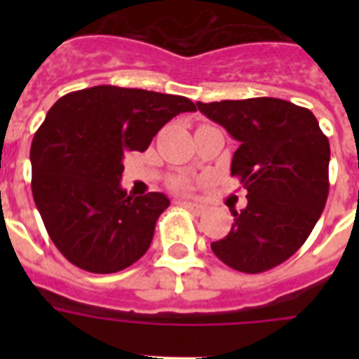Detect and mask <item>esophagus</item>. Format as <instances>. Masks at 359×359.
Returning <instances> with one entry per match:
<instances>
[{
    "mask_svg": "<svg viewBox=\"0 0 359 359\" xmlns=\"http://www.w3.org/2000/svg\"><path fill=\"white\" fill-rule=\"evenodd\" d=\"M182 207L187 208V210L194 212V214H201L203 210H205V207L203 205H199V203H192V201H182Z\"/></svg>",
    "mask_w": 359,
    "mask_h": 359,
    "instance_id": "esophagus-1",
    "label": "esophagus"
}]
</instances>
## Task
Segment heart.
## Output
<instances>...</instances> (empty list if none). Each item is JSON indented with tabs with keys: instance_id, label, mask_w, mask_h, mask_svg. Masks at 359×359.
Returning <instances> with one entry per match:
<instances>
[{
	"instance_id": "b5f03b06",
	"label": "heart",
	"mask_w": 359,
	"mask_h": 359,
	"mask_svg": "<svg viewBox=\"0 0 359 359\" xmlns=\"http://www.w3.org/2000/svg\"><path fill=\"white\" fill-rule=\"evenodd\" d=\"M192 182L190 180H187V177H180V180H176L174 182V190H177V192H189V190H192Z\"/></svg>"
}]
</instances>
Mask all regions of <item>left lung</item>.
<instances>
[{
  "label": "left lung",
  "mask_w": 359,
  "mask_h": 359,
  "mask_svg": "<svg viewBox=\"0 0 359 359\" xmlns=\"http://www.w3.org/2000/svg\"><path fill=\"white\" fill-rule=\"evenodd\" d=\"M223 126L239 147L231 176L248 190V205L233 210L228 236L212 252L243 273H262L287 261L315 228L329 194V149L309 109L259 97L196 102Z\"/></svg>",
  "instance_id": "left-lung-1"
}]
</instances>
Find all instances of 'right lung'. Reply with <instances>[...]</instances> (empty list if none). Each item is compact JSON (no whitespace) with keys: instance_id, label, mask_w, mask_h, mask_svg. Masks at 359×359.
I'll return each instance as SVG.
<instances>
[{"instance_id":"add662e5","label":"right lung","mask_w":359,"mask_h":359,"mask_svg":"<svg viewBox=\"0 0 359 359\" xmlns=\"http://www.w3.org/2000/svg\"><path fill=\"white\" fill-rule=\"evenodd\" d=\"M196 111L156 91L95 86L59 98L30 149L32 194L57 250L91 273H116L151 246L169 198H131L120 187L123 158L144 152L165 123Z\"/></svg>"}]
</instances>
